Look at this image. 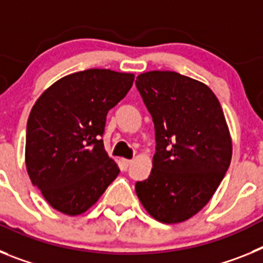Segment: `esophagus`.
Instances as JSON below:
<instances>
[{"mask_svg": "<svg viewBox=\"0 0 263 263\" xmlns=\"http://www.w3.org/2000/svg\"><path fill=\"white\" fill-rule=\"evenodd\" d=\"M122 163H124V166L127 168V167H129L130 164L133 163V160H130V159H122Z\"/></svg>", "mask_w": 263, "mask_h": 263, "instance_id": "34e87169", "label": "esophagus"}]
</instances>
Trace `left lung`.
Listing matches in <instances>:
<instances>
[{
  "instance_id": "8db88e82",
  "label": "left lung",
  "mask_w": 263,
  "mask_h": 263,
  "mask_svg": "<svg viewBox=\"0 0 263 263\" xmlns=\"http://www.w3.org/2000/svg\"><path fill=\"white\" fill-rule=\"evenodd\" d=\"M136 85L157 142L152 173L136 183L137 196L158 221H185L211 200L231 164L224 111L205 84L178 72H145Z\"/></svg>"
}]
</instances>
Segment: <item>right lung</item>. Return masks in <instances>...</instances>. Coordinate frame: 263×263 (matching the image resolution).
<instances>
[{"label":"right lung","mask_w":263,"mask_h":263,"mask_svg":"<svg viewBox=\"0 0 263 263\" xmlns=\"http://www.w3.org/2000/svg\"><path fill=\"white\" fill-rule=\"evenodd\" d=\"M133 73L92 68L53 83L30 111L26 168L52 208L84 213L120 174L101 137L108 111L126 96Z\"/></svg>","instance_id":"obj_1"}]
</instances>
